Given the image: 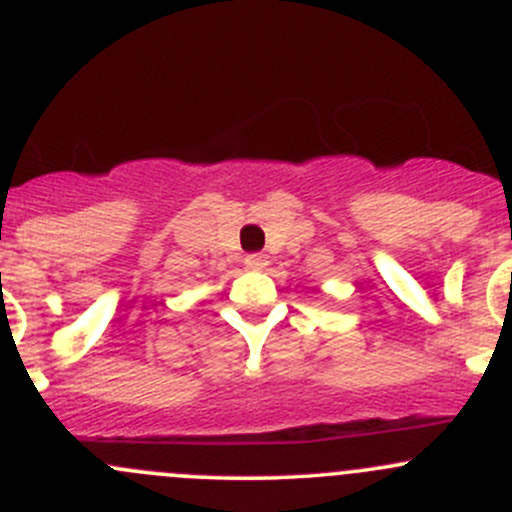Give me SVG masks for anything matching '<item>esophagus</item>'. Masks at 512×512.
I'll return each mask as SVG.
<instances>
[{
    "label": "esophagus",
    "mask_w": 512,
    "mask_h": 512,
    "mask_svg": "<svg viewBox=\"0 0 512 512\" xmlns=\"http://www.w3.org/2000/svg\"><path fill=\"white\" fill-rule=\"evenodd\" d=\"M267 265H270V257L262 255V252L245 257V267H247V270H265Z\"/></svg>",
    "instance_id": "obj_1"
}]
</instances>
